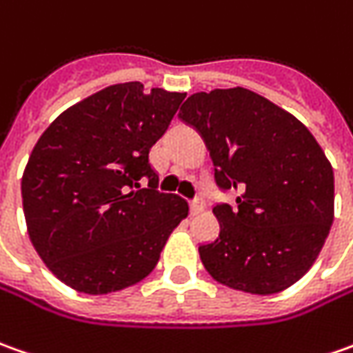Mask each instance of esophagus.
I'll return each mask as SVG.
<instances>
[{"instance_id":"esophagus-1","label":"esophagus","mask_w":353,"mask_h":353,"mask_svg":"<svg viewBox=\"0 0 353 353\" xmlns=\"http://www.w3.org/2000/svg\"><path fill=\"white\" fill-rule=\"evenodd\" d=\"M204 212V202L202 200H192L190 202V214L192 215H198Z\"/></svg>"}]
</instances>
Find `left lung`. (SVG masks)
Segmentation results:
<instances>
[{"label":"left lung","instance_id":"obj_1","mask_svg":"<svg viewBox=\"0 0 353 353\" xmlns=\"http://www.w3.org/2000/svg\"><path fill=\"white\" fill-rule=\"evenodd\" d=\"M181 118L204 138L215 182L237 208L215 205L219 237L200 247L208 274L237 292L280 293L314 264L334 221V171L301 120L245 87L194 93Z\"/></svg>","mask_w":353,"mask_h":353}]
</instances>
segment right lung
Wrapping results in <instances>:
<instances>
[{
  "instance_id": "right-lung-1",
  "label": "right lung",
  "mask_w": 353,
  "mask_h": 353,
  "mask_svg": "<svg viewBox=\"0 0 353 353\" xmlns=\"http://www.w3.org/2000/svg\"><path fill=\"white\" fill-rule=\"evenodd\" d=\"M184 97L139 81L108 85L63 110L37 141L21 179L28 237L75 292L106 295L148 278L188 215L186 200L155 190L149 163Z\"/></svg>"
}]
</instances>
